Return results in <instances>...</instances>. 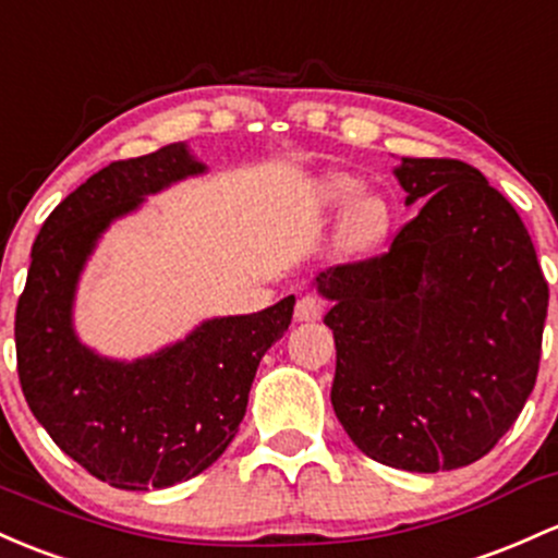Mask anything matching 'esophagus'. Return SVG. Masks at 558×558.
I'll return each instance as SVG.
<instances>
[{
	"instance_id": "obj_1",
	"label": "esophagus",
	"mask_w": 558,
	"mask_h": 558,
	"mask_svg": "<svg viewBox=\"0 0 558 558\" xmlns=\"http://www.w3.org/2000/svg\"><path fill=\"white\" fill-rule=\"evenodd\" d=\"M323 312H326V302H323L320 296H315V293H307V296H302L296 302V320L299 323L320 320Z\"/></svg>"
}]
</instances>
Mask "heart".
I'll return each instance as SVG.
<instances>
[{"label": "heart", "mask_w": 558, "mask_h": 558, "mask_svg": "<svg viewBox=\"0 0 558 558\" xmlns=\"http://www.w3.org/2000/svg\"><path fill=\"white\" fill-rule=\"evenodd\" d=\"M357 195V182L349 180V177H333L328 182L323 198L330 206H344ZM389 230V209L384 204V198L378 195H363L352 204V209L347 214L344 222V238L349 246L354 248H368L373 243L381 241Z\"/></svg>", "instance_id": "1"}]
</instances>
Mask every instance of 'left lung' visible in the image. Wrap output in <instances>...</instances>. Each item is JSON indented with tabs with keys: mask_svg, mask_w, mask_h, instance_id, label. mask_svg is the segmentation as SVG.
<instances>
[{
	"mask_svg": "<svg viewBox=\"0 0 558 558\" xmlns=\"http://www.w3.org/2000/svg\"><path fill=\"white\" fill-rule=\"evenodd\" d=\"M421 211L387 254L315 278L333 302L330 387L354 445L387 466H469L522 413L541 365L548 283L517 209L456 158H402Z\"/></svg>",
	"mask_w": 558,
	"mask_h": 558,
	"instance_id": "left-lung-1",
	"label": "left lung"
}]
</instances>
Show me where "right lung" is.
<instances>
[{
    "mask_svg": "<svg viewBox=\"0 0 558 558\" xmlns=\"http://www.w3.org/2000/svg\"><path fill=\"white\" fill-rule=\"evenodd\" d=\"M206 167L185 143L113 161L41 225L15 310L17 376L31 413L65 456L119 489L198 476L232 442L259 360L291 326L296 299L211 317L148 357L110 360L73 330V299L100 235L158 190Z\"/></svg>",
    "mask_w": 558,
    "mask_h": 558,
    "instance_id": "obj_1",
    "label": "right lung"
}]
</instances>
